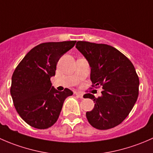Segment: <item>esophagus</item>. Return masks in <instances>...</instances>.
Segmentation results:
<instances>
[{"label": "esophagus", "instance_id": "esophagus-1", "mask_svg": "<svg viewBox=\"0 0 153 153\" xmlns=\"http://www.w3.org/2000/svg\"><path fill=\"white\" fill-rule=\"evenodd\" d=\"M75 95H76L77 97H78V98H83V95H83L82 92H75Z\"/></svg>", "mask_w": 153, "mask_h": 153}]
</instances>
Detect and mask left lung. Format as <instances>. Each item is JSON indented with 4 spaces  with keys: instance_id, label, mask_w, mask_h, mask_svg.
Masks as SVG:
<instances>
[{
    "instance_id": "1",
    "label": "left lung",
    "mask_w": 153,
    "mask_h": 153,
    "mask_svg": "<svg viewBox=\"0 0 153 153\" xmlns=\"http://www.w3.org/2000/svg\"><path fill=\"white\" fill-rule=\"evenodd\" d=\"M77 49L85 57L91 68L93 86H101V96L90 93L84 98L93 99L95 106L86 115L98 129H108L121 124L133 108L138 96L139 78L133 64L112 46L78 41Z\"/></svg>"
}]
</instances>
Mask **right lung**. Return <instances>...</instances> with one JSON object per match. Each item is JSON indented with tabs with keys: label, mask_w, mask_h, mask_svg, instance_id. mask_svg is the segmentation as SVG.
<instances>
[{
	"label": "right lung",
	"mask_w": 153,
	"mask_h": 153,
	"mask_svg": "<svg viewBox=\"0 0 153 153\" xmlns=\"http://www.w3.org/2000/svg\"><path fill=\"white\" fill-rule=\"evenodd\" d=\"M76 41L47 42L31 49L15 69L10 93L14 106L23 120L36 129H47L59 117L64 101L73 92H59L52 86L60 58Z\"/></svg>",
	"instance_id": "1"
}]
</instances>
